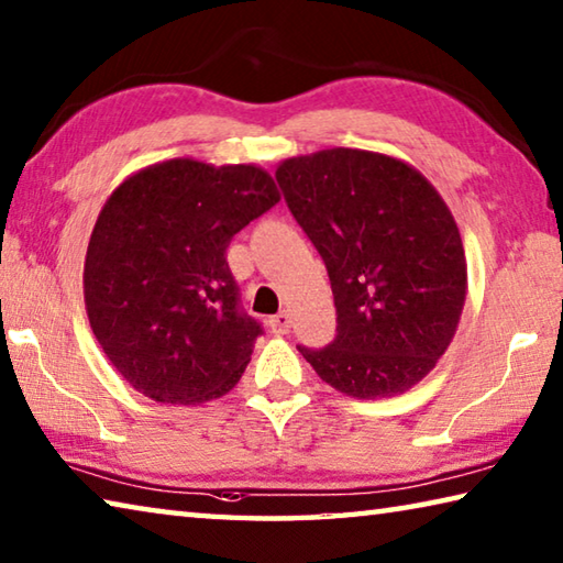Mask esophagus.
I'll return each mask as SVG.
<instances>
[{"label":"esophagus","instance_id":"1","mask_svg":"<svg viewBox=\"0 0 563 563\" xmlns=\"http://www.w3.org/2000/svg\"><path fill=\"white\" fill-rule=\"evenodd\" d=\"M290 316L288 312H278V316H273L271 320H268V325H271V330L275 332V335H288L290 332Z\"/></svg>","mask_w":563,"mask_h":563}]
</instances>
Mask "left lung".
<instances>
[{"label":"left lung","instance_id":"obj_1","mask_svg":"<svg viewBox=\"0 0 563 563\" xmlns=\"http://www.w3.org/2000/svg\"><path fill=\"white\" fill-rule=\"evenodd\" d=\"M275 178L325 261L338 310L335 340L298 347L302 357L347 397L407 393L450 347L466 300L444 198L415 166L362 148L285 158Z\"/></svg>","mask_w":563,"mask_h":563}]
</instances>
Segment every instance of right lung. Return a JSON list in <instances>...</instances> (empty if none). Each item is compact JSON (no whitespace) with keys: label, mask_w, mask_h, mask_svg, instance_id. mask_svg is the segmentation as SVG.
Returning <instances> with one entry per match:
<instances>
[{"label":"right lung","mask_w":563,"mask_h":563,"mask_svg":"<svg viewBox=\"0 0 563 563\" xmlns=\"http://www.w3.org/2000/svg\"><path fill=\"white\" fill-rule=\"evenodd\" d=\"M280 201L268 170L170 158L103 203L84 263V302L117 373L161 405L231 393L261 325L238 305L231 238Z\"/></svg>","instance_id":"1"}]
</instances>
